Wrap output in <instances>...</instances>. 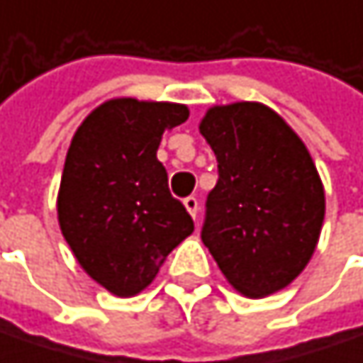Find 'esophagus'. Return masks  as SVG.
Returning a JSON list of instances; mask_svg holds the SVG:
<instances>
[{"label": "esophagus", "instance_id": "esophagus-1", "mask_svg": "<svg viewBox=\"0 0 363 363\" xmlns=\"http://www.w3.org/2000/svg\"><path fill=\"white\" fill-rule=\"evenodd\" d=\"M184 206L188 208V213L196 219V215H199V201L194 199V196H188L186 201H184Z\"/></svg>", "mask_w": 363, "mask_h": 363}]
</instances>
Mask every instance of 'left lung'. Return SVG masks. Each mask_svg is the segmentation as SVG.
<instances>
[{
  "label": "left lung",
  "mask_w": 363,
  "mask_h": 363,
  "mask_svg": "<svg viewBox=\"0 0 363 363\" xmlns=\"http://www.w3.org/2000/svg\"><path fill=\"white\" fill-rule=\"evenodd\" d=\"M201 133L219 179L206 196L204 247L249 298L286 289L318 247L326 199L309 150L265 104L208 108Z\"/></svg>",
  "instance_id": "1"
}]
</instances>
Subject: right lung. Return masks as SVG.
Instances as JSON below:
<instances>
[{
  "label": "right lung",
  "instance_id": "1",
  "mask_svg": "<svg viewBox=\"0 0 363 363\" xmlns=\"http://www.w3.org/2000/svg\"><path fill=\"white\" fill-rule=\"evenodd\" d=\"M188 106L114 98L72 135L58 190V223L79 265L116 296L142 293L167 255L194 232L157 159L162 133Z\"/></svg>",
  "mask_w": 363,
  "mask_h": 363
}]
</instances>
